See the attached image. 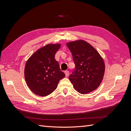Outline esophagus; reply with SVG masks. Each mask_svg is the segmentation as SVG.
<instances>
[{"mask_svg":"<svg viewBox=\"0 0 131 131\" xmlns=\"http://www.w3.org/2000/svg\"><path fill=\"white\" fill-rule=\"evenodd\" d=\"M64 73H65V74H66V77H68V75H69V72L68 70H66L65 72H64Z\"/></svg>","mask_w":131,"mask_h":131,"instance_id":"obj_1","label":"esophagus"}]
</instances>
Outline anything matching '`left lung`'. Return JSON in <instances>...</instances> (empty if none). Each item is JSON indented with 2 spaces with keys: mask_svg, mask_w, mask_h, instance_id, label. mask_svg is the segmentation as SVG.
<instances>
[{
  "mask_svg": "<svg viewBox=\"0 0 131 131\" xmlns=\"http://www.w3.org/2000/svg\"><path fill=\"white\" fill-rule=\"evenodd\" d=\"M72 52L75 67L69 79L81 94L96 90L103 80L105 71L103 59L97 51L84 40L67 43Z\"/></svg>",
  "mask_w": 131,
  "mask_h": 131,
  "instance_id": "obj_1",
  "label": "left lung"
}]
</instances>
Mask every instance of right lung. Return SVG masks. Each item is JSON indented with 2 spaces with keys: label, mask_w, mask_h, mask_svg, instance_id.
<instances>
[{
  "label": "right lung",
  "mask_w": 131,
  "mask_h": 131,
  "mask_svg": "<svg viewBox=\"0 0 131 131\" xmlns=\"http://www.w3.org/2000/svg\"><path fill=\"white\" fill-rule=\"evenodd\" d=\"M61 44H48L31 55L26 63L25 77L28 88L35 94L46 96L56 89L65 77L54 56Z\"/></svg>",
  "instance_id": "1"
}]
</instances>
